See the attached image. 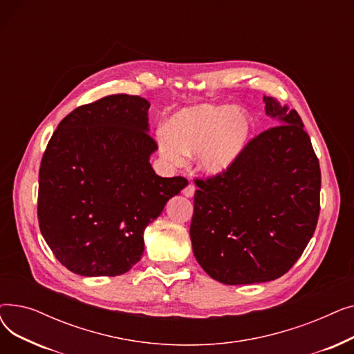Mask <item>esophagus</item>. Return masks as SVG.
I'll list each match as a JSON object with an SVG mask.
<instances>
[{"instance_id":"obj_1","label":"esophagus","mask_w":354,"mask_h":354,"mask_svg":"<svg viewBox=\"0 0 354 354\" xmlns=\"http://www.w3.org/2000/svg\"><path fill=\"white\" fill-rule=\"evenodd\" d=\"M195 191H196V188H195V185L194 183H188L187 187L183 188V191H182V194L185 195V196H188V198H192L194 196V194H195Z\"/></svg>"}]
</instances>
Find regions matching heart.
Instances as JSON below:
<instances>
[{"label": "heart", "mask_w": 354, "mask_h": 354, "mask_svg": "<svg viewBox=\"0 0 354 354\" xmlns=\"http://www.w3.org/2000/svg\"><path fill=\"white\" fill-rule=\"evenodd\" d=\"M252 135L247 111L227 104H198L183 109L159 132V151L165 160L182 165L185 155H199L208 175H222L244 152Z\"/></svg>", "instance_id": "heart-1"}]
</instances>
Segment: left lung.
Returning <instances> with one entry per match:
<instances>
[{
	"label": "left lung",
	"mask_w": 354,
	"mask_h": 354,
	"mask_svg": "<svg viewBox=\"0 0 354 354\" xmlns=\"http://www.w3.org/2000/svg\"><path fill=\"white\" fill-rule=\"evenodd\" d=\"M278 120L251 139L227 172L195 179L191 241L214 280L267 283L299 259L317 227L322 174L301 118L272 97Z\"/></svg>",
	"instance_id": "1"
}]
</instances>
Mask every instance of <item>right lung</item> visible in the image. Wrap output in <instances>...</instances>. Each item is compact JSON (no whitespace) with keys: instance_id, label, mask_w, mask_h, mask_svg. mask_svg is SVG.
I'll use <instances>...</instances> for the list:
<instances>
[{"instance_id":"right-lung-1","label":"right lung","mask_w":354,"mask_h":354,"mask_svg":"<svg viewBox=\"0 0 354 354\" xmlns=\"http://www.w3.org/2000/svg\"><path fill=\"white\" fill-rule=\"evenodd\" d=\"M146 99L111 95L83 104L54 130L39 174L40 231L55 258L84 277H115L143 254V231L188 185L160 178L149 158Z\"/></svg>"}]
</instances>
